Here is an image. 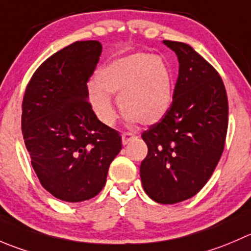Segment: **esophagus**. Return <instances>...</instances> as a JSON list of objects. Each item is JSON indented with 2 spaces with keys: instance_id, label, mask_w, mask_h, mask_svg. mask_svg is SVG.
<instances>
[{
  "instance_id": "obj_1",
  "label": "esophagus",
  "mask_w": 251,
  "mask_h": 251,
  "mask_svg": "<svg viewBox=\"0 0 251 251\" xmlns=\"http://www.w3.org/2000/svg\"><path fill=\"white\" fill-rule=\"evenodd\" d=\"M121 137H123V145H127L131 140H133V138L137 137V135H135V133H131V132H124L123 135H121Z\"/></svg>"
}]
</instances>
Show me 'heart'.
Segmentation results:
<instances>
[{"label":"heart","instance_id":"b5f03b06","mask_svg":"<svg viewBox=\"0 0 251 251\" xmlns=\"http://www.w3.org/2000/svg\"><path fill=\"white\" fill-rule=\"evenodd\" d=\"M89 87V100L97 118L113 125L118 118L110 97H118L120 110L130 123L151 125L169 111L173 101V72L160 56L138 52L110 61Z\"/></svg>","mask_w":251,"mask_h":251}]
</instances>
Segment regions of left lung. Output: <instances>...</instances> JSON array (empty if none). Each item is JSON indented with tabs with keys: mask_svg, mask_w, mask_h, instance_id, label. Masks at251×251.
<instances>
[{
	"mask_svg": "<svg viewBox=\"0 0 251 251\" xmlns=\"http://www.w3.org/2000/svg\"><path fill=\"white\" fill-rule=\"evenodd\" d=\"M179 60L169 111L142 133L148 153L143 190L158 203L195 196L217 167L228 128V98L218 72L190 45L164 40Z\"/></svg>",
	"mask_w": 251,
	"mask_h": 251,
	"instance_id": "obj_1",
	"label": "left lung"
}]
</instances>
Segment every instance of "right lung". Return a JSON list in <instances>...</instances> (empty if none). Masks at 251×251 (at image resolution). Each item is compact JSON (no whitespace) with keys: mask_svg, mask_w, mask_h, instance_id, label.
Returning a JSON list of instances; mask_svg holds the SVG:
<instances>
[{"mask_svg":"<svg viewBox=\"0 0 251 251\" xmlns=\"http://www.w3.org/2000/svg\"><path fill=\"white\" fill-rule=\"evenodd\" d=\"M101 53L97 40L76 41L34 72L22 104V133L45 190L66 202L94 198L121 151V136L98 120L87 82Z\"/></svg>","mask_w":251,"mask_h":251,"instance_id":"1","label":"right lung"}]
</instances>
